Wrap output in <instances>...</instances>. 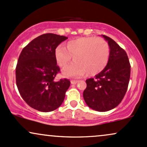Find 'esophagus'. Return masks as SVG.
Returning a JSON list of instances; mask_svg holds the SVG:
<instances>
[{
  "instance_id": "obj_1",
  "label": "esophagus",
  "mask_w": 147,
  "mask_h": 147,
  "mask_svg": "<svg viewBox=\"0 0 147 147\" xmlns=\"http://www.w3.org/2000/svg\"><path fill=\"white\" fill-rule=\"evenodd\" d=\"M71 84H76L77 83H78L79 80H71Z\"/></svg>"
}]
</instances>
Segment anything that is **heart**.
I'll use <instances>...</instances> for the list:
<instances>
[{
    "mask_svg": "<svg viewBox=\"0 0 147 147\" xmlns=\"http://www.w3.org/2000/svg\"><path fill=\"white\" fill-rule=\"evenodd\" d=\"M57 63L64 68L72 57L74 63L63 70V74L69 77H77L87 73L94 76L106 68L110 56V49L107 42L95 36L79 37L70 40L65 48L57 47L55 50Z\"/></svg>",
    "mask_w": 147,
    "mask_h": 147,
    "instance_id": "heart-1",
    "label": "heart"
}]
</instances>
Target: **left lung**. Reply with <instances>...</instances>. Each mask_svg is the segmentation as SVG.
<instances>
[{
    "label": "left lung",
    "mask_w": 147,
    "mask_h": 147,
    "mask_svg": "<svg viewBox=\"0 0 147 147\" xmlns=\"http://www.w3.org/2000/svg\"><path fill=\"white\" fill-rule=\"evenodd\" d=\"M108 41L110 56L106 68L95 78L86 81L84 101L93 110L105 112L122 102L129 86L131 65L124 49L110 37L102 35Z\"/></svg>",
    "instance_id": "obj_1"
}]
</instances>
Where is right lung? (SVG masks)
Masks as SVG:
<instances>
[{
	"label": "right lung",
	"mask_w": 147,
	"mask_h": 147,
	"mask_svg": "<svg viewBox=\"0 0 147 147\" xmlns=\"http://www.w3.org/2000/svg\"><path fill=\"white\" fill-rule=\"evenodd\" d=\"M68 37L55 34H42L22 50L16 68V82L23 100L41 112L58 109L70 87L67 79L55 80L60 72L55 59L57 47Z\"/></svg>",
	"instance_id": "add662e5"
}]
</instances>
